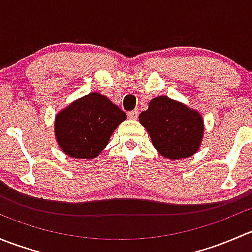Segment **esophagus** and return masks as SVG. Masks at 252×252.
Wrapping results in <instances>:
<instances>
[{
    "label": "esophagus",
    "instance_id": "34e87169",
    "mask_svg": "<svg viewBox=\"0 0 252 252\" xmlns=\"http://www.w3.org/2000/svg\"><path fill=\"white\" fill-rule=\"evenodd\" d=\"M138 114H139V111L138 110H134V111L128 112V117L130 119H136V118H138Z\"/></svg>",
    "mask_w": 252,
    "mask_h": 252
}]
</instances>
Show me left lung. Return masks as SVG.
<instances>
[{"mask_svg":"<svg viewBox=\"0 0 252 252\" xmlns=\"http://www.w3.org/2000/svg\"><path fill=\"white\" fill-rule=\"evenodd\" d=\"M139 122L149 133L155 149L168 159H182L196 154L204 138V118L194 108L158 96L150 101Z\"/></svg>","mask_w":252,"mask_h":252,"instance_id":"1","label":"left lung"}]
</instances>
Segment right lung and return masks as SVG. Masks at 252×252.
Instances as JSON below:
<instances>
[{
	"instance_id": "right-lung-1",
	"label": "right lung",
	"mask_w": 252,
	"mask_h": 252,
	"mask_svg": "<svg viewBox=\"0 0 252 252\" xmlns=\"http://www.w3.org/2000/svg\"><path fill=\"white\" fill-rule=\"evenodd\" d=\"M126 114L110 98L94 91L61 110L55 117V136L65 155L94 159L110 142Z\"/></svg>"
}]
</instances>
